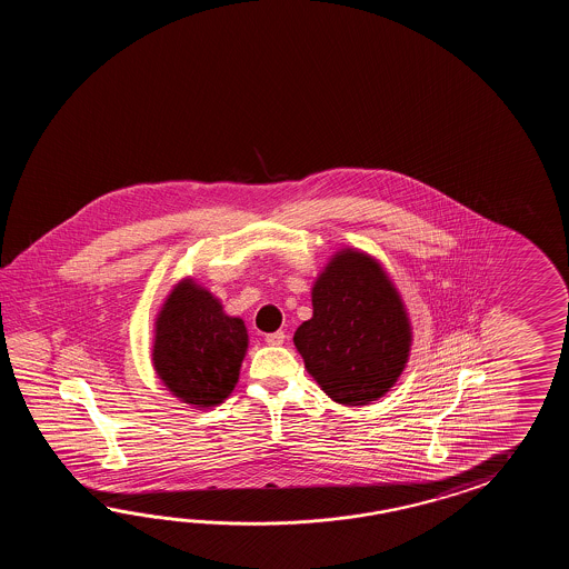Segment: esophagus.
<instances>
[{
	"instance_id": "esophagus-1",
	"label": "esophagus",
	"mask_w": 569,
	"mask_h": 569,
	"mask_svg": "<svg viewBox=\"0 0 569 569\" xmlns=\"http://www.w3.org/2000/svg\"><path fill=\"white\" fill-rule=\"evenodd\" d=\"M284 338H287L284 331H274V333H267L264 341H267L268 346H282Z\"/></svg>"
}]
</instances>
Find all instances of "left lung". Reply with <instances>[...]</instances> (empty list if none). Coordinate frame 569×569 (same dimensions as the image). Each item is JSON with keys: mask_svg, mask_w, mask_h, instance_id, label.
Masks as SVG:
<instances>
[{"mask_svg": "<svg viewBox=\"0 0 569 569\" xmlns=\"http://www.w3.org/2000/svg\"><path fill=\"white\" fill-rule=\"evenodd\" d=\"M292 341L327 397L356 407L397 382L409 360L411 326L375 258L341 250L315 282L313 317Z\"/></svg>", "mask_w": 569, "mask_h": 569, "instance_id": "8db88e82", "label": "left lung"}]
</instances>
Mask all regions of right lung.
<instances>
[{
    "mask_svg": "<svg viewBox=\"0 0 569 569\" xmlns=\"http://www.w3.org/2000/svg\"><path fill=\"white\" fill-rule=\"evenodd\" d=\"M246 350L242 319L223 313L218 299L193 280L174 287L158 315L152 351L170 392L199 407L218 405L236 387Z\"/></svg>",
    "mask_w": 569,
    "mask_h": 569,
    "instance_id": "right-lung-1",
    "label": "right lung"
}]
</instances>
